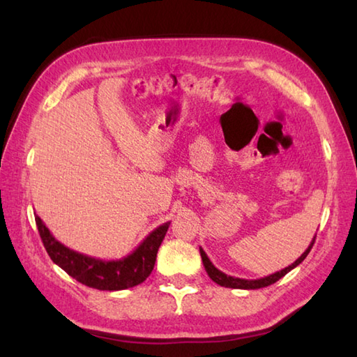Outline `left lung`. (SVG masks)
I'll return each instance as SVG.
<instances>
[{
	"instance_id": "left-lung-1",
	"label": "left lung",
	"mask_w": 357,
	"mask_h": 357,
	"mask_svg": "<svg viewBox=\"0 0 357 357\" xmlns=\"http://www.w3.org/2000/svg\"><path fill=\"white\" fill-rule=\"evenodd\" d=\"M314 239L316 236L313 238V241L310 242L308 248L305 250L304 253H302L298 259H296L291 265H288V267H285L284 270L280 271H276L273 273V275L270 276H265V278H261V279H241V278H234V276H229L225 275V273H222L221 270H218L213 264H211V261L208 259V256L206 255V252L199 247V253H201V257H202V264L204 267H206V271L207 275L210 276V279L213 280V282H216L218 285L221 287H227V288H241V290H256V288H262V287H268L271 284H275L276 280H279L280 278H284L288 271H291L293 268L298 267V265L305 259L307 255L310 253V250H312L313 244H314Z\"/></svg>"
}]
</instances>
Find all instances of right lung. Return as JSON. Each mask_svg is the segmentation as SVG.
Wrapping results in <instances>:
<instances>
[{
  "instance_id": "1",
  "label": "right lung",
  "mask_w": 357,
  "mask_h": 357,
  "mask_svg": "<svg viewBox=\"0 0 357 357\" xmlns=\"http://www.w3.org/2000/svg\"><path fill=\"white\" fill-rule=\"evenodd\" d=\"M35 221L50 259L78 282L105 291L132 288L150 276L155 267L158 248L170 225V222H165L156 227L130 255L121 259L102 261L66 247L55 239L40 216H36Z\"/></svg>"
}]
</instances>
